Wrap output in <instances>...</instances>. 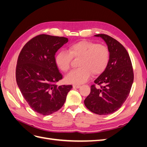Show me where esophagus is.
Instances as JSON below:
<instances>
[{"mask_svg":"<svg viewBox=\"0 0 147 147\" xmlns=\"http://www.w3.org/2000/svg\"><path fill=\"white\" fill-rule=\"evenodd\" d=\"M81 87L80 85H78V84H74L73 88H80Z\"/></svg>","mask_w":147,"mask_h":147,"instance_id":"34e87169","label":"esophagus"}]
</instances>
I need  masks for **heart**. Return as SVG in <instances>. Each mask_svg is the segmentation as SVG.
<instances>
[{"label": "heart", "mask_w": 147, "mask_h": 147, "mask_svg": "<svg viewBox=\"0 0 147 147\" xmlns=\"http://www.w3.org/2000/svg\"><path fill=\"white\" fill-rule=\"evenodd\" d=\"M72 58H80V68L71 71L65 80L69 83L82 84L88 80L91 73L96 75L104 72L110 60V51L105 45L80 41L69 46L67 51H60L55 57V63L61 70L66 72L70 67Z\"/></svg>", "instance_id": "b5f03b06"}]
</instances>
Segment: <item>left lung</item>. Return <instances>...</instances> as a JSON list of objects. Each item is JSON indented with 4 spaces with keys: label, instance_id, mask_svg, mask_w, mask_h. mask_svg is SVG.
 <instances>
[{
    "label": "left lung",
    "instance_id": "obj_1",
    "mask_svg": "<svg viewBox=\"0 0 147 147\" xmlns=\"http://www.w3.org/2000/svg\"><path fill=\"white\" fill-rule=\"evenodd\" d=\"M107 45L110 60L107 68L91 86L84 103L91 112L107 115L117 111L129 94L134 81L132 65L126 48L117 40L105 34L95 35ZM99 85L95 87V84Z\"/></svg>",
    "mask_w": 147,
    "mask_h": 147
}]
</instances>
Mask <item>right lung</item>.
I'll return each mask as SVG.
<instances>
[{"label": "right lung", "mask_w": 147, "mask_h": 147, "mask_svg": "<svg viewBox=\"0 0 147 147\" xmlns=\"http://www.w3.org/2000/svg\"><path fill=\"white\" fill-rule=\"evenodd\" d=\"M68 42L64 37L41 34L22 48L17 61L16 80L22 95L35 112L49 115L65 103L72 85L57 86L63 79L55 63V54Z\"/></svg>", "instance_id": "add662e5"}]
</instances>
